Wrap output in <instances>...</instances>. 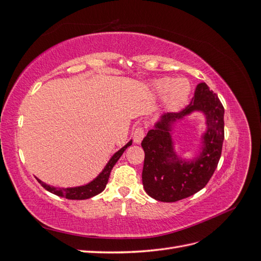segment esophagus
I'll use <instances>...</instances> for the list:
<instances>
[{
	"label": "esophagus",
	"instance_id": "obj_1",
	"mask_svg": "<svg viewBox=\"0 0 261 261\" xmlns=\"http://www.w3.org/2000/svg\"><path fill=\"white\" fill-rule=\"evenodd\" d=\"M145 137V130L144 127H141V126H138V127L135 128V130L133 132V138L134 141H135L136 144H140L141 140Z\"/></svg>",
	"mask_w": 261,
	"mask_h": 261
}]
</instances>
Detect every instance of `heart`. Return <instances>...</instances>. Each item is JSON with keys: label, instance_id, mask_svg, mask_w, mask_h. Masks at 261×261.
I'll use <instances>...</instances> for the list:
<instances>
[{"label": "heart", "instance_id": "b5f03b06", "mask_svg": "<svg viewBox=\"0 0 261 261\" xmlns=\"http://www.w3.org/2000/svg\"><path fill=\"white\" fill-rule=\"evenodd\" d=\"M154 87L158 92L165 94V105L171 111H177L183 108L192 91L191 84L185 78H177L174 81L171 78H162L155 82Z\"/></svg>", "mask_w": 261, "mask_h": 261}]
</instances>
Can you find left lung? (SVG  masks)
<instances>
[{"label":"left lung","instance_id":"obj_1","mask_svg":"<svg viewBox=\"0 0 261 261\" xmlns=\"http://www.w3.org/2000/svg\"><path fill=\"white\" fill-rule=\"evenodd\" d=\"M195 109L206 114L208 129L203 139V151L196 161H179L172 152L168 130L177 118ZM224 139V108L217 94L200 83L189 103L180 112L164 114L141 141L145 151L143 184L155 200L175 202L196 194L207 185L215 173Z\"/></svg>","mask_w":261,"mask_h":261}]
</instances>
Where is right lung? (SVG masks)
<instances>
[{"instance_id":"1","label":"right lung","mask_w":261,"mask_h":261,"mask_svg":"<svg viewBox=\"0 0 261 261\" xmlns=\"http://www.w3.org/2000/svg\"><path fill=\"white\" fill-rule=\"evenodd\" d=\"M130 145H132V141H129L127 145L124 146L122 149L118 150V151L111 158V160L109 161V163L107 164V167L105 168V170L102 171V173H100V175L96 179L92 180L91 183H89L88 185L81 186V187H75V188H57V187H53V186H50V185H46L40 179H38V181L41 184L42 187H44L46 189V191H49L50 193L57 195V196H60V197H65L66 199L81 200V199L91 198V197L100 194L106 188V186L108 184V180H109L110 173H111L115 163L117 162L118 159H120L121 155L123 154V152Z\"/></svg>"}]
</instances>
